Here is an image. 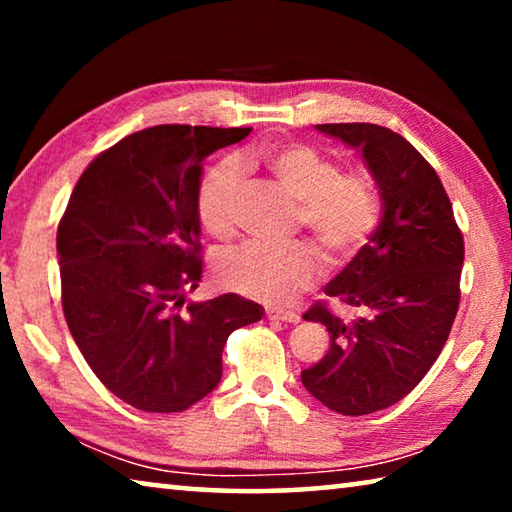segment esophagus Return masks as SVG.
<instances>
[{
	"instance_id": "obj_1",
	"label": "esophagus",
	"mask_w": 512,
	"mask_h": 512,
	"mask_svg": "<svg viewBox=\"0 0 512 512\" xmlns=\"http://www.w3.org/2000/svg\"><path fill=\"white\" fill-rule=\"evenodd\" d=\"M266 318L271 323H298L300 316L293 314V311H287V314H280V311H266Z\"/></svg>"
}]
</instances>
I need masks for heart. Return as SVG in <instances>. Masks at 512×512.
I'll return each mask as SVG.
<instances>
[{
    "mask_svg": "<svg viewBox=\"0 0 512 512\" xmlns=\"http://www.w3.org/2000/svg\"><path fill=\"white\" fill-rule=\"evenodd\" d=\"M264 162L277 183L300 201L298 219L329 255L348 259L368 244L377 230L381 203L368 171H341L332 155L305 142L277 144L264 151ZM244 167L223 160L203 178L196 212L212 237L232 235L237 221ZM221 282L241 296L287 305L320 277L318 253L307 244L268 248L246 244L219 259Z\"/></svg>",
    "mask_w": 512,
    "mask_h": 512,
    "instance_id": "heart-1",
    "label": "heart"
}]
</instances>
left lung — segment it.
<instances>
[{
	"label": "left lung",
	"instance_id": "obj_1",
	"mask_svg": "<svg viewBox=\"0 0 512 512\" xmlns=\"http://www.w3.org/2000/svg\"><path fill=\"white\" fill-rule=\"evenodd\" d=\"M359 149L381 196L366 246L323 289L359 311L343 320L316 302L305 320L327 327L329 350L302 370L327 409L368 415L409 395L443 352L461 302L465 257L452 203L411 142L377 124H316Z\"/></svg>",
	"mask_w": 512,
	"mask_h": 512
}]
</instances>
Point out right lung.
I'll return each mask as SVG.
<instances>
[{
  "label": "right lung",
  "instance_id": "obj_1",
  "mask_svg": "<svg viewBox=\"0 0 512 512\" xmlns=\"http://www.w3.org/2000/svg\"><path fill=\"white\" fill-rule=\"evenodd\" d=\"M248 133L164 124L128 135L88 164L58 223L69 332L101 384L140 411L178 413L210 395L228 336L264 314L237 293L185 302L203 275V160Z\"/></svg>",
  "mask_w": 512,
  "mask_h": 512
}]
</instances>
